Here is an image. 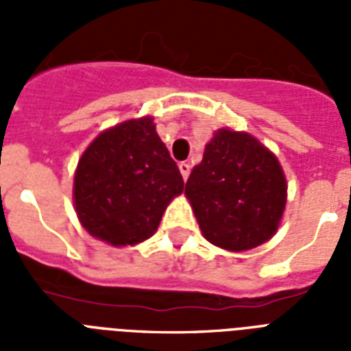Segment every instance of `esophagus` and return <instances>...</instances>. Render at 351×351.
Returning <instances> with one entry per match:
<instances>
[{
  "label": "esophagus",
  "instance_id": "esophagus-1",
  "mask_svg": "<svg viewBox=\"0 0 351 351\" xmlns=\"http://www.w3.org/2000/svg\"><path fill=\"white\" fill-rule=\"evenodd\" d=\"M178 169H180L182 173V178L187 180V178H189V173H191V165L187 164V162H180V164H178Z\"/></svg>",
  "mask_w": 351,
  "mask_h": 351
}]
</instances>
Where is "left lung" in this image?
Returning <instances> with one entry per match:
<instances>
[{
    "label": "left lung",
    "mask_w": 351,
    "mask_h": 351,
    "mask_svg": "<svg viewBox=\"0 0 351 351\" xmlns=\"http://www.w3.org/2000/svg\"><path fill=\"white\" fill-rule=\"evenodd\" d=\"M286 189L275 154L247 132L230 129L215 132L186 184L204 237L230 251L271 239L282 219Z\"/></svg>",
    "instance_id": "obj_1"
}]
</instances>
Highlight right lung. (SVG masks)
I'll return each mask as SVG.
<instances>
[{
	"label": "right lung",
	"instance_id": "1",
	"mask_svg": "<svg viewBox=\"0 0 351 351\" xmlns=\"http://www.w3.org/2000/svg\"><path fill=\"white\" fill-rule=\"evenodd\" d=\"M182 191L180 169L149 117L101 132L85 149L74 175L80 222L112 245L149 239Z\"/></svg>",
	"mask_w": 351,
	"mask_h": 351
}]
</instances>
